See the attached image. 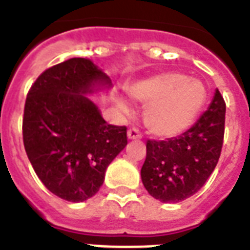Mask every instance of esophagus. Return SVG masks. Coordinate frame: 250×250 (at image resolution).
Here are the masks:
<instances>
[{"instance_id":"esophagus-1","label":"esophagus","mask_w":250,"mask_h":250,"mask_svg":"<svg viewBox=\"0 0 250 250\" xmlns=\"http://www.w3.org/2000/svg\"><path fill=\"white\" fill-rule=\"evenodd\" d=\"M127 138L129 139H139L141 138V133L138 131V129H129L127 130Z\"/></svg>"}]
</instances>
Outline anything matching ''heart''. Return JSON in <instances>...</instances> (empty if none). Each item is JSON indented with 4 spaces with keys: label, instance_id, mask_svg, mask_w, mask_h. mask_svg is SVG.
<instances>
[{
    "label": "heart",
    "instance_id": "obj_1",
    "mask_svg": "<svg viewBox=\"0 0 250 250\" xmlns=\"http://www.w3.org/2000/svg\"><path fill=\"white\" fill-rule=\"evenodd\" d=\"M129 95L134 102L146 105L145 125L159 138H173L187 131L208 99L204 83L176 71L141 79L129 87ZM115 102L124 113L129 112L125 99L116 96Z\"/></svg>",
    "mask_w": 250,
    "mask_h": 250
}]
</instances>
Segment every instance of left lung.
I'll return each instance as SVG.
<instances>
[{
	"mask_svg": "<svg viewBox=\"0 0 250 250\" xmlns=\"http://www.w3.org/2000/svg\"><path fill=\"white\" fill-rule=\"evenodd\" d=\"M226 103L216 88L208 111L185 133L167 141H147L142 183L154 198L177 204L204 187L219 160Z\"/></svg>",
	"mask_w": 250,
	"mask_h": 250,
	"instance_id": "1",
	"label": "left lung"
}]
</instances>
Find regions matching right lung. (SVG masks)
I'll return each instance as SVG.
<instances>
[{"label": "right lung", "mask_w": 250, "mask_h": 250, "mask_svg": "<svg viewBox=\"0 0 250 250\" xmlns=\"http://www.w3.org/2000/svg\"><path fill=\"white\" fill-rule=\"evenodd\" d=\"M112 81L88 59L49 67L28 91L23 117L27 156L42 183L60 198L83 202L99 191L112 160L127 145L126 127L109 125L88 95Z\"/></svg>", "instance_id": "right-lung-1"}]
</instances>
